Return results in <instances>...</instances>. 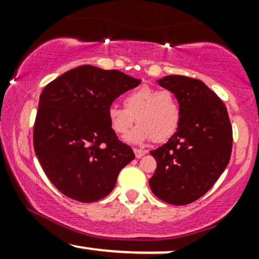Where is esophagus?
I'll return each mask as SVG.
<instances>
[{
	"label": "esophagus",
	"mask_w": 259,
	"mask_h": 259,
	"mask_svg": "<svg viewBox=\"0 0 259 259\" xmlns=\"http://www.w3.org/2000/svg\"><path fill=\"white\" fill-rule=\"evenodd\" d=\"M134 153H135L136 158H141L142 156H145L147 153V151L140 150V148H134Z\"/></svg>",
	"instance_id": "obj_1"
}]
</instances>
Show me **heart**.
Wrapping results in <instances>:
<instances>
[{"mask_svg": "<svg viewBox=\"0 0 259 259\" xmlns=\"http://www.w3.org/2000/svg\"><path fill=\"white\" fill-rule=\"evenodd\" d=\"M124 106L111 105L107 118L111 129L117 135H125L134 120L138 126L126 140L140 144L152 139L154 142L167 141L177 133L181 120L179 101L173 92L142 86L124 97Z\"/></svg>", "mask_w": 259, "mask_h": 259, "instance_id": "heart-1", "label": "heart"}]
</instances>
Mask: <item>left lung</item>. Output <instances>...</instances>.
Returning <instances> with one entry per match:
<instances>
[{"label": "left lung", "instance_id": "8db88e82", "mask_svg": "<svg viewBox=\"0 0 259 259\" xmlns=\"http://www.w3.org/2000/svg\"><path fill=\"white\" fill-rule=\"evenodd\" d=\"M158 84L179 101L181 120L167 144L151 151L157 168L148 183L160 200L183 206L206 194L227 168L233 129L227 107L201 80L167 75Z\"/></svg>", "mask_w": 259, "mask_h": 259}]
</instances>
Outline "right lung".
<instances>
[{"label": "right lung", "instance_id": "add662e5", "mask_svg": "<svg viewBox=\"0 0 259 259\" xmlns=\"http://www.w3.org/2000/svg\"><path fill=\"white\" fill-rule=\"evenodd\" d=\"M140 82L119 70L80 65L41 92L34 150L45 174L67 197L86 203L106 197L135 158L109 126L107 109Z\"/></svg>", "mask_w": 259, "mask_h": 259}]
</instances>
